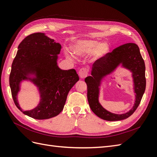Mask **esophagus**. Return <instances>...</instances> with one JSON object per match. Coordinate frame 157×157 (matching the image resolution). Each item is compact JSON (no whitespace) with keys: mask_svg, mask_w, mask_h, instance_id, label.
<instances>
[{"mask_svg":"<svg viewBox=\"0 0 157 157\" xmlns=\"http://www.w3.org/2000/svg\"><path fill=\"white\" fill-rule=\"evenodd\" d=\"M80 78L83 79L85 77H87V75L88 74V70L85 68H81L79 70V71L78 72Z\"/></svg>","mask_w":157,"mask_h":157,"instance_id":"34e87169","label":"esophagus"}]
</instances>
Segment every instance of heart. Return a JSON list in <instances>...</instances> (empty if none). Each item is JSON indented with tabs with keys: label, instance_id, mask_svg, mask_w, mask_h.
I'll list each match as a JSON object with an SVG mask.
<instances>
[{
	"label": "heart",
	"instance_id": "heart-1",
	"mask_svg": "<svg viewBox=\"0 0 157 157\" xmlns=\"http://www.w3.org/2000/svg\"><path fill=\"white\" fill-rule=\"evenodd\" d=\"M72 50L78 57H85L92 53L93 61H98L104 58L110 51V45L106 42H100L98 40L84 39L77 40L72 45ZM67 56L72 59L69 53H66Z\"/></svg>",
	"mask_w": 157,
	"mask_h": 157
}]
</instances>
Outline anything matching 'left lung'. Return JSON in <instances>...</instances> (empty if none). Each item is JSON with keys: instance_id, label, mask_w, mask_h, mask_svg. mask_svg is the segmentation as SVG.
<instances>
[{"instance_id": "1", "label": "left lung", "mask_w": 157, "mask_h": 157, "mask_svg": "<svg viewBox=\"0 0 157 157\" xmlns=\"http://www.w3.org/2000/svg\"><path fill=\"white\" fill-rule=\"evenodd\" d=\"M121 65L132 73L135 93L133 108L122 114H113L105 110L99 102L100 86L107 75L113 73ZM145 66L139 47L134 43H128L115 48L112 52L93 65L91 75L85 79L87 85V99L90 109L98 117L109 121H121L129 117L137 109L146 87Z\"/></svg>"}]
</instances>
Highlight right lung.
<instances>
[{"label": "right lung", "mask_w": 157, "mask_h": 157, "mask_svg": "<svg viewBox=\"0 0 157 157\" xmlns=\"http://www.w3.org/2000/svg\"><path fill=\"white\" fill-rule=\"evenodd\" d=\"M61 45L45 33L29 35L19 44L10 74V87L17 108L36 119H48L62 112L70 90L78 81L74 69L64 70L57 64ZM23 80L33 82L40 94V102L31 110L20 107L17 95Z\"/></svg>", "instance_id": "add662e5"}]
</instances>
